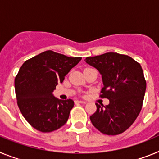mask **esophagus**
<instances>
[{
    "label": "esophagus",
    "instance_id": "esophagus-1",
    "mask_svg": "<svg viewBox=\"0 0 159 159\" xmlns=\"http://www.w3.org/2000/svg\"><path fill=\"white\" fill-rule=\"evenodd\" d=\"M75 103H83V104H85V103H87L86 101H82V100H75Z\"/></svg>",
    "mask_w": 159,
    "mask_h": 159
}]
</instances>
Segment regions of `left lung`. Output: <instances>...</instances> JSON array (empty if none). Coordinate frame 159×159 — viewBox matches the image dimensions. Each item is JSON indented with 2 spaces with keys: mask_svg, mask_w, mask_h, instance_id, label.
I'll return each instance as SVG.
<instances>
[{
  "mask_svg": "<svg viewBox=\"0 0 159 159\" xmlns=\"http://www.w3.org/2000/svg\"><path fill=\"white\" fill-rule=\"evenodd\" d=\"M85 61L100 72L103 84L100 97L110 101L104 107L95 103L97 110L90 119L102 134H121L135 121L143 107L147 83L141 65L116 52L87 57Z\"/></svg>",
  "mask_w": 159,
  "mask_h": 159,
  "instance_id": "obj_1",
  "label": "left lung"
}]
</instances>
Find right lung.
Listing matches in <instances>:
<instances>
[{
    "mask_svg": "<svg viewBox=\"0 0 159 159\" xmlns=\"http://www.w3.org/2000/svg\"><path fill=\"white\" fill-rule=\"evenodd\" d=\"M81 59L48 50L22 64L15 78L16 98L20 111L32 127L47 133L67 123L74 101L58 99L52 92Z\"/></svg>",
    "mask_w": 159,
    "mask_h": 159,
    "instance_id": "right-lung-1",
    "label": "right lung"
}]
</instances>
